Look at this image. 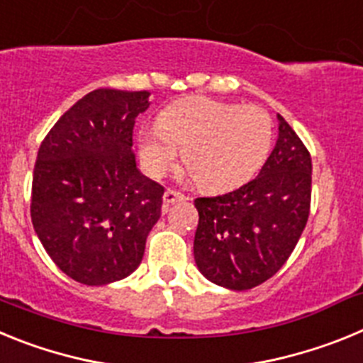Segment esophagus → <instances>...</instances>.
Here are the masks:
<instances>
[{"mask_svg": "<svg viewBox=\"0 0 363 363\" xmlns=\"http://www.w3.org/2000/svg\"><path fill=\"white\" fill-rule=\"evenodd\" d=\"M185 196L182 194V192L178 191H172V189H167L165 194H163V211H169V207L174 203H178V201H184Z\"/></svg>", "mask_w": 363, "mask_h": 363, "instance_id": "esophagus-1", "label": "esophagus"}]
</instances>
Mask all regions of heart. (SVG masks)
I'll list each match as a JSON object with an SVG mask.
<instances>
[{
    "instance_id": "obj_1",
    "label": "heart",
    "mask_w": 363,
    "mask_h": 363,
    "mask_svg": "<svg viewBox=\"0 0 363 363\" xmlns=\"http://www.w3.org/2000/svg\"><path fill=\"white\" fill-rule=\"evenodd\" d=\"M272 145V121L264 108L189 98L169 105L158 127L138 134L145 171L162 178L178 163L179 150L198 187L227 192L256 176Z\"/></svg>"
}]
</instances>
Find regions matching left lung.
Listing matches in <instances>:
<instances>
[{
    "label": "left lung",
    "mask_w": 363,
    "mask_h": 363,
    "mask_svg": "<svg viewBox=\"0 0 363 363\" xmlns=\"http://www.w3.org/2000/svg\"><path fill=\"white\" fill-rule=\"evenodd\" d=\"M311 154L278 114V140L259 174L221 196L196 198L194 259L207 280L247 291L277 274L311 209Z\"/></svg>",
    "instance_id": "1"
}]
</instances>
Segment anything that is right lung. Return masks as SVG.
Returning a JSON list of instances; mask_svg holds the SVG:
<instances>
[{
    "label": "right lung",
    "instance_id": "obj_1",
    "mask_svg": "<svg viewBox=\"0 0 363 363\" xmlns=\"http://www.w3.org/2000/svg\"><path fill=\"white\" fill-rule=\"evenodd\" d=\"M149 96L89 92L38 150L32 225L54 264L79 284L107 285L136 271L162 216L165 189L140 172L133 152L134 123Z\"/></svg>",
    "mask_w": 363,
    "mask_h": 363
}]
</instances>
